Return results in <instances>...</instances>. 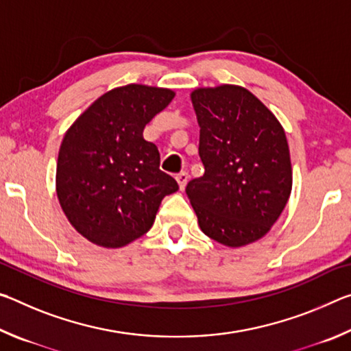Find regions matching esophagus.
Listing matches in <instances>:
<instances>
[{
  "mask_svg": "<svg viewBox=\"0 0 351 351\" xmlns=\"http://www.w3.org/2000/svg\"><path fill=\"white\" fill-rule=\"evenodd\" d=\"M176 181H178V186H180L181 190H184V187L187 186V181H189V173L187 171H181V173L176 175Z\"/></svg>",
  "mask_w": 351,
  "mask_h": 351,
  "instance_id": "obj_1",
  "label": "esophagus"
}]
</instances>
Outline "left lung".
<instances>
[{"instance_id": "left-lung-1", "label": "left lung", "mask_w": 351, "mask_h": 351, "mask_svg": "<svg viewBox=\"0 0 351 351\" xmlns=\"http://www.w3.org/2000/svg\"><path fill=\"white\" fill-rule=\"evenodd\" d=\"M190 97L204 175L189 181L186 193L199 228L229 247L257 241L280 217L293 187L283 127L246 88H198Z\"/></svg>"}]
</instances>
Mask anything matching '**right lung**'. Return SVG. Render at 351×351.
Listing matches in <instances>:
<instances>
[{"label":"right lung","mask_w":351,"mask_h":351,"mask_svg":"<svg viewBox=\"0 0 351 351\" xmlns=\"http://www.w3.org/2000/svg\"><path fill=\"white\" fill-rule=\"evenodd\" d=\"M175 93L132 85L100 96L64 134L57 161V197L77 232L94 245L122 247L156 218L178 182L159 170V152L142 132Z\"/></svg>","instance_id":"obj_1"}]
</instances>
